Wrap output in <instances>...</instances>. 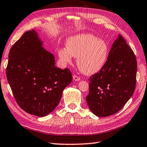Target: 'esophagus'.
<instances>
[{"label":"esophagus","mask_w":147,"mask_h":147,"mask_svg":"<svg viewBox=\"0 0 147 147\" xmlns=\"http://www.w3.org/2000/svg\"><path fill=\"white\" fill-rule=\"evenodd\" d=\"M73 79L74 81H80V77H78L77 76H76V75H74V76H73Z\"/></svg>","instance_id":"1"}]
</instances>
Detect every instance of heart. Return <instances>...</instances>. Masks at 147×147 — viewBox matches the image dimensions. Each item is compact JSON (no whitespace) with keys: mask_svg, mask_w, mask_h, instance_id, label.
I'll return each instance as SVG.
<instances>
[{"mask_svg":"<svg viewBox=\"0 0 147 147\" xmlns=\"http://www.w3.org/2000/svg\"><path fill=\"white\" fill-rule=\"evenodd\" d=\"M109 53V45L106 41L87 33L69 38L66 41V49H59L58 56L66 65L71 63L72 56L77 57V65L81 71L92 75L103 68Z\"/></svg>","mask_w":147,"mask_h":147,"instance_id":"obj_1","label":"heart"}]
</instances>
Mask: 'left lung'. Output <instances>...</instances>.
<instances>
[{
	"label": "left lung",
	"mask_w": 147,
	"mask_h": 147,
	"mask_svg": "<svg viewBox=\"0 0 147 147\" xmlns=\"http://www.w3.org/2000/svg\"><path fill=\"white\" fill-rule=\"evenodd\" d=\"M136 73L134 52L119 34L106 65L89 80V94L86 100L91 112L99 117L118 112L134 93Z\"/></svg>",
	"instance_id": "1"
}]
</instances>
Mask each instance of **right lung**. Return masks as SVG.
<instances>
[{
	"mask_svg": "<svg viewBox=\"0 0 147 147\" xmlns=\"http://www.w3.org/2000/svg\"><path fill=\"white\" fill-rule=\"evenodd\" d=\"M6 76L16 102L26 113L43 117L59 103L72 80L68 68L55 66L34 30L26 32L10 49Z\"/></svg>",
	"mask_w": 147,
	"mask_h": 147,
	"instance_id": "1",
	"label": "right lung"
}]
</instances>
